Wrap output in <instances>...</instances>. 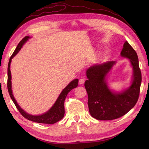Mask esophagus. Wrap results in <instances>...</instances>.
<instances>
[{
    "label": "esophagus",
    "mask_w": 149,
    "mask_h": 149,
    "mask_svg": "<svg viewBox=\"0 0 149 149\" xmlns=\"http://www.w3.org/2000/svg\"><path fill=\"white\" fill-rule=\"evenodd\" d=\"M84 81H85V80L84 78H81L79 80V84H82L84 83Z\"/></svg>",
    "instance_id": "34e87169"
}]
</instances>
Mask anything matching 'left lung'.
<instances>
[{"instance_id":"1","label":"left lung","mask_w":149,"mask_h":149,"mask_svg":"<svg viewBox=\"0 0 149 149\" xmlns=\"http://www.w3.org/2000/svg\"><path fill=\"white\" fill-rule=\"evenodd\" d=\"M120 56L128 58L133 68L131 84L120 92L110 89L107 75L116 61H110L90 66L86 71L88 78L84 83L88 96L89 113L97 120H109L127 114L137 103L142 81L137 53L126 41Z\"/></svg>"}]
</instances>
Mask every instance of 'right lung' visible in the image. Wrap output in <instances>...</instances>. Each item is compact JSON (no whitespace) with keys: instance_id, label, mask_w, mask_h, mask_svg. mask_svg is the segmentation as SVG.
<instances>
[{"instance_id":"obj_1","label":"right lung","mask_w":149,"mask_h":149,"mask_svg":"<svg viewBox=\"0 0 149 149\" xmlns=\"http://www.w3.org/2000/svg\"><path fill=\"white\" fill-rule=\"evenodd\" d=\"M31 37L30 36H26L22 39L20 43L18 44V45L15 49L14 52L13 53L12 55L10 58L9 62L8 64V68H7V75H8V80H7V88L8 93H9L10 96L13 101V103L15 104V106L17 107V109L19 111L20 114L23 116L25 118L29 120L35 122L37 123H42V124H53L57 123L58 121L60 120L63 118L65 114V107H64V102L65 98L67 96V94L71 90L75 88L78 86V79H75L68 84L63 89V91L60 94L59 96L58 97L56 101L54 103V104L52 106V107L48 111H47L45 113L40 114V115H31L27 112H25L23 109L20 107L18 104L17 101L13 95L12 89V76H11V71H10V63L12 61V59L17 54L19 53L21 48L23 47L24 45L28 41L29 39Z\"/></svg>"}]
</instances>
